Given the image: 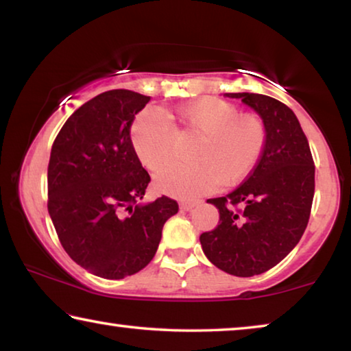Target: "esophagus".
I'll use <instances>...</instances> for the list:
<instances>
[{"label": "esophagus", "instance_id": "esophagus-1", "mask_svg": "<svg viewBox=\"0 0 351 351\" xmlns=\"http://www.w3.org/2000/svg\"><path fill=\"white\" fill-rule=\"evenodd\" d=\"M201 203V201H182V203L180 204V209L181 210H192L195 206H198Z\"/></svg>", "mask_w": 351, "mask_h": 351}]
</instances>
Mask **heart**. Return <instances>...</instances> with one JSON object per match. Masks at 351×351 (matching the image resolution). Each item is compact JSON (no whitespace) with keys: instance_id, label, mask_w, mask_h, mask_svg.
I'll return each mask as SVG.
<instances>
[{"instance_id":"heart-1","label":"heart","mask_w":351,"mask_h":351,"mask_svg":"<svg viewBox=\"0 0 351 351\" xmlns=\"http://www.w3.org/2000/svg\"><path fill=\"white\" fill-rule=\"evenodd\" d=\"M182 130L199 136L189 165H167L175 156L173 125L156 111L145 110L134 119L132 144L141 164L156 171L154 184L176 198H197L219 184L234 186L251 173L265 148L266 128L257 114L240 112L234 104L217 97H199L182 105L173 114Z\"/></svg>"}]
</instances>
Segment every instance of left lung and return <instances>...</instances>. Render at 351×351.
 I'll use <instances>...</instances> for the list:
<instances>
[{"mask_svg":"<svg viewBox=\"0 0 351 351\" xmlns=\"http://www.w3.org/2000/svg\"><path fill=\"white\" fill-rule=\"evenodd\" d=\"M261 117L266 142L251 175L226 197L207 199L218 226L201 234L206 257L228 274H263L293 251L304 235L314 197L310 144L293 110L263 94L226 93ZM241 205V210H235Z\"/></svg>","mask_w":351,"mask_h":351,"instance_id":"1","label":"left lung"}]
</instances>
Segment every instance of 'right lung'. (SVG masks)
<instances>
[{
	"mask_svg": "<svg viewBox=\"0 0 351 351\" xmlns=\"http://www.w3.org/2000/svg\"><path fill=\"white\" fill-rule=\"evenodd\" d=\"M150 97L130 90L99 94L64 122L47 165V210L77 265L119 280L150 263L175 199L141 203L150 175L132 144L134 116Z\"/></svg>",
	"mask_w": 351,
	"mask_h": 351,
	"instance_id": "1",
	"label": "right lung"
}]
</instances>
